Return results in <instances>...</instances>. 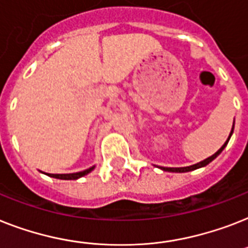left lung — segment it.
Masks as SVG:
<instances>
[{
	"label": "left lung",
	"mask_w": 248,
	"mask_h": 248,
	"mask_svg": "<svg viewBox=\"0 0 248 248\" xmlns=\"http://www.w3.org/2000/svg\"><path fill=\"white\" fill-rule=\"evenodd\" d=\"M233 128H234V122H233V127H232V131H231V134H229V138L228 140L224 142V145H223L222 148L219 149L218 152L215 153V154H213L211 156H209V158L204 159V160H201L200 163H196V164H192V166H188V167H180V168H170V167H159L160 170H164V172H173V173H185V172H191V170H199V168H202V167L208 166L209 163L213 162L217 156L220 154V153L223 152V149L227 146V144H228L229 139H231V136H232L233 134Z\"/></svg>",
	"instance_id": "1"
}]
</instances>
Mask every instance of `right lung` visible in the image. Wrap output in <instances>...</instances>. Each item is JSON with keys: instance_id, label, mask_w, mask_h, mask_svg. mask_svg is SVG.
Returning a JSON list of instances; mask_svg holds the SVG:
<instances>
[{"instance_id": "add662e5", "label": "right lung", "mask_w": 248, "mask_h": 248, "mask_svg": "<svg viewBox=\"0 0 248 248\" xmlns=\"http://www.w3.org/2000/svg\"><path fill=\"white\" fill-rule=\"evenodd\" d=\"M94 168H95V166H93L90 167V168H88V170H81V172H76V173H66V174H52V173H44V174H47L48 177H52V178H57V180H78L80 177L86 176L88 173L92 172Z\"/></svg>"}]
</instances>
